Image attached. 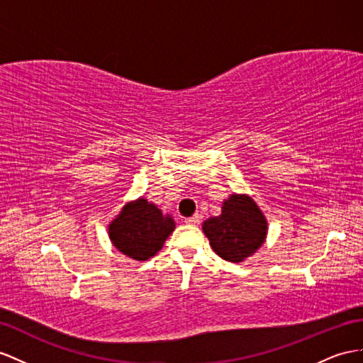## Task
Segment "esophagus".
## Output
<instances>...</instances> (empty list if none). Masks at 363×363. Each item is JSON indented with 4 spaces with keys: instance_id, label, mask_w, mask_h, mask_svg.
<instances>
[{
    "instance_id": "obj_1",
    "label": "esophagus",
    "mask_w": 363,
    "mask_h": 363,
    "mask_svg": "<svg viewBox=\"0 0 363 363\" xmlns=\"http://www.w3.org/2000/svg\"><path fill=\"white\" fill-rule=\"evenodd\" d=\"M185 224H189V225H199L201 224V215H193L191 218H187L185 219Z\"/></svg>"
}]
</instances>
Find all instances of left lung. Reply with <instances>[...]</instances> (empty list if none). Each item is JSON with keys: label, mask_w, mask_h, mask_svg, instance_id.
Segmentation results:
<instances>
[{"label": "left lung", "mask_w": 363, "mask_h": 363, "mask_svg": "<svg viewBox=\"0 0 363 363\" xmlns=\"http://www.w3.org/2000/svg\"><path fill=\"white\" fill-rule=\"evenodd\" d=\"M210 245L228 262H242L256 253L267 238L268 224L262 210L247 194H230L219 216L202 224Z\"/></svg>", "instance_id": "left-lung-1"}]
</instances>
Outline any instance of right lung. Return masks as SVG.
Instances as JSON below:
<instances>
[{"label": "right lung", "mask_w": 363, "mask_h": 363, "mask_svg": "<svg viewBox=\"0 0 363 363\" xmlns=\"http://www.w3.org/2000/svg\"><path fill=\"white\" fill-rule=\"evenodd\" d=\"M173 230L170 215L164 216L155 203L139 198L125 203L110 222L108 236L118 252L135 261H147L160 252Z\"/></svg>", "instance_id": "1"}]
</instances>
